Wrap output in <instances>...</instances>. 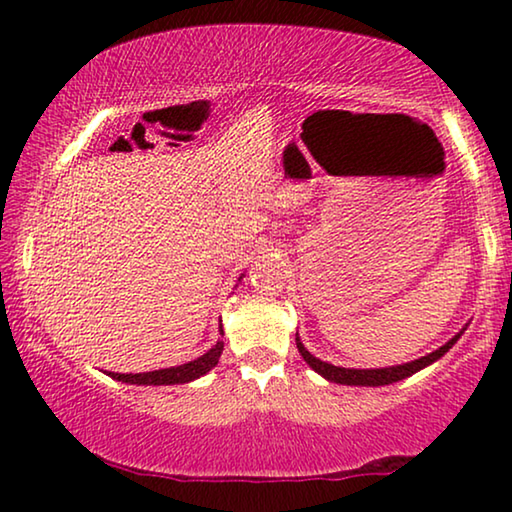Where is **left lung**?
<instances>
[{"label": "left lung", "instance_id": "left-lung-1", "mask_svg": "<svg viewBox=\"0 0 512 512\" xmlns=\"http://www.w3.org/2000/svg\"><path fill=\"white\" fill-rule=\"evenodd\" d=\"M467 331V326L464 329L453 335L451 340L446 342V345H441L439 349H434L432 354L416 358V361H409V363H402V365H391V368H368V370H361V368H340V365H333V363H326L322 358L312 356L308 349L299 338V333H296V347H299V354L303 356V361L310 365L312 370L317 372V375H322L324 379L333 381V384H345V386H388V384H395V381H402L411 375H416L418 370L427 368V365H432L434 361H439L441 356H444L448 349H451L457 340H460V335Z\"/></svg>", "mask_w": 512, "mask_h": 512}]
</instances>
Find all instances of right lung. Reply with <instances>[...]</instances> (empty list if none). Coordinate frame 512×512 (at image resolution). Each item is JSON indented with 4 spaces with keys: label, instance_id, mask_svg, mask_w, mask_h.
Returning <instances> with one entry per match:
<instances>
[{
    "label": "right lung",
    "instance_id": "1",
    "mask_svg": "<svg viewBox=\"0 0 512 512\" xmlns=\"http://www.w3.org/2000/svg\"><path fill=\"white\" fill-rule=\"evenodd\" d=\"M243 278V273H241ZM239 278V280H241ZM220 335H223V326H220ZM225 342L218 340L207 354L197 356L195 361H188L183 365H174V368L151 370V372H137V375H121V372H108V377L124 381V384H137V386H172V384H188L207 375L218 365V358L223 354Z\"/></svg>",
    "mask_w": 512,
    "mask_h": 512
}]
</instances>
